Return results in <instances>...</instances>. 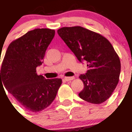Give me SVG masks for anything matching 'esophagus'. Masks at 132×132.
I'll use <instances>...</instances> for the list:
<instances>
[{"label": "esophagus", "mask_w": 132, "mask_h": 132, "mask_svg": "<svg viewBox=\"0 0 132 132\" xmlns=\"http://www.w3.org/2000/svg\"><path fill=\"white\" fill-rule=\"evenodd\" d=\"M75 79V77H64V80L66 81H72V80H73Z\"/></svg>", "instance_id": "esophagus-1"}]
</instances>
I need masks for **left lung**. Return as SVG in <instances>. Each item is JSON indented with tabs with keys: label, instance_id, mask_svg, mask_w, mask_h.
<instances>
[{
	"label": "left lung",
	"instance_id": "obj_1",
	"mask_svg": "<svg viewBox=\"0 0 132 132\" xmlns=\"http://www.w3.org/2000/svg\"><path fill=\"white\" fill-rule=\"evenodd\" d=\"M57 33L78 60L87 64L86 74L79 76L84 85L79 97L92 104L103 103L116 88L121 72L119 57L111 43L81 26L63 27Z\"/></svg>",
	"mask_w": 132,
	"mask_h": 132
}]
</instances>
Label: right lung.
<instances>
[{"label":"right lung","mask_w":132,"mask_h":132,"mask_svg":"<svg viewBox=\"0 0 132 132\" xmlns=\"http://www.w3.org/2000/svg\"><path fill=\"white\" fill-rule=\"evenodd\" d=\"M54 35V30L35 29L11 42L5 53L0 84L3 83L26 111L37 112L45 109L53 102L62 84L61 79H46L36 70L43 62Z\"/></svg>","instance_id":"1"}]
</instances>
